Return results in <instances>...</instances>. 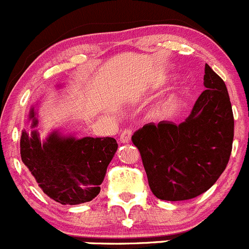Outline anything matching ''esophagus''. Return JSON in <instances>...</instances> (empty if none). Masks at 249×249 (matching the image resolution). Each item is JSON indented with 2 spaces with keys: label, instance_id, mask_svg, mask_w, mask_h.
<instances>
[{
  "label": "esophagus",
  "instance_id": "esophagus-1",
  "mask_svg": "<svg viewBox=\"0 0 249 249\" xmlns=\"http://www.w3.org/2000/svg\"><path fill=\"white\" fill-rule=\"evenodd\" d=\"M130 139H132V130L130 129H124L120 135V142L122 143L129 142Z\"/></svg>",
  "mask_w": 249,
  "mask_h": 249
}]
</instances>
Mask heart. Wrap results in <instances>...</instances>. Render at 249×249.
Here are the masks:
<instances>
[{"mask_svg": "<svg viewBox=\"0 0 249 249\" xmlns=\"http://www.w3.org/2000/svg\"><path fill=\"white\" fill-rule=\"evenodd\" d=\"M162 110H164V107H163V109H162Z\"/></svg>", "mask_w": 249, "mask_h": 249, "instance_id": "obj_1", "label": "heart"}]
</instances>
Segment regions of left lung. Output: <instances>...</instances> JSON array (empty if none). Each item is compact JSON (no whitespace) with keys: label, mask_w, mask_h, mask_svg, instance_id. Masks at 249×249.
Masks as SVG:
<instances>
[{"label":"left lung","mask_w":249,"mask_h":249,"mask_svg":"<svg viewBox=\"0 0 249 249\" xmlns=\"http://www.w3.org/2000/svg\"><path fill=\"white\" fill-rule=\"evenodd\" d=\"M205 91L176 124H147L132 142L142 155L148 186L160 200L193 199L211 188L231 153L234 115L224 81L205 65Z\"/></svg>","instance_id":"left-lung-1"}]
</instances>
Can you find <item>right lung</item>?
<instances>
[{"label": "right lung", "mask_w": 249, "mask_h": 249, "mask_svg": "<svg viewBox=\"0 0 249 249\" xmlns=\"http://www.w3.org/2000/svg\"><path fill=\"white\" fill-rule=\"evenodd\" d=\"M62 85H57L61 89ZM38 106V104H37ZM37 107L30 109L32 130L20 138L21 160L43 192L62 205L91 201L101 192L107 168L117 151L114 138H78L53 129L42 139Z\"/></svg>", "instance_id": "right-lung-1"}]
</instances>
